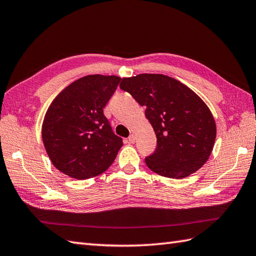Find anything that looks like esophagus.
Listing matches in <instances>:
<instances>
[{
	"label": "esophagus",
	"mask_w": 256,
	"mask_h": 256,
	"mask_svg": "<svg viewBox=\"0 0 256 256\" xmlns=\"http://www.w3.org/2000/svg\"><path fill=\"white\" fill-rule=\"evenodd\" d=\"M135 140H136V138H135V135H134V134H130V135L128 136V142H130V144H134V142H135Z\"/></svg>",
	"instance_id": "esophagus-1"
}]
</instances>
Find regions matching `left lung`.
Here are the masks:
<instances>
[{
	"label": "left lung",
	"mask_w": 256,
	"mask_h": 256,
	"mask_svg": "<svg viewBox=\"0 0 256 256\" xmlns=\"http://www.w3.org/2000/svg\"><path fill=\"white\" fill-rule=\"evenodd\" d=\"M120 88L140 106L157 138V148L145 158L157 174L182 179L198 171L210 158L216 123L208 106L192 89L162 74L123 78Z\"/></svg>",
	"instance_id": "obj_1"
}]
</instances>
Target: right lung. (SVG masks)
I'll use <instances>...</instances> for the list:
<instances>
[{
	"instance_id": "add662e5",
	"label": "right lung",
	"mask_w": 256,
	"mask_h": 256,
	"mask_svg": "<svg viewBox=\"0 0 256 256\" xmlns=\"http://www.w3.org/2000/svg\"><path fill=\"white\" fill-rule=\"evenodd\" d=\"M118 76L87 75L58 94L46 110L42 140L53 166L77 180L108 169L123 145L112 130L104 108L114 94Z\"/></svg>"
}]
</instances>
